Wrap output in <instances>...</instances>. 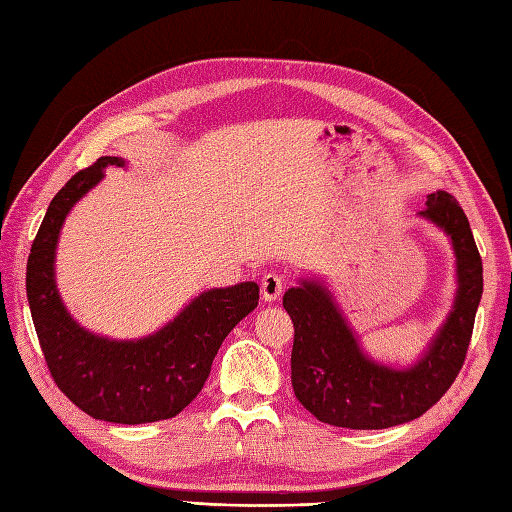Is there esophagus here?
I'll use <instances>...</instances> for the list:
<instances>
[{
	"instance_id": "34e87169",
	"label": "esophagus",
	"mask_w": 512,
	"mask_h": 512,
	"mask_svg": "<svg viewBox=\"0 0 512 512\" xmlns=\"http://www.w3.org/2000/svg\"><path fill=\"white\" fill-rule=\"evenodd\" d=\"M284 277L281 275H277V273H268V275H264L262 277V297L266 299V301H275V299H279L281 297V292H284Z\"/></svg>"
}]
</instances>
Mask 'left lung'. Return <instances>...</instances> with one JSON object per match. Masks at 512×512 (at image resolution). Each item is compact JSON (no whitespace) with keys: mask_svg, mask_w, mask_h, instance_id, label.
Listing matches in <instances>:
<instances>
[{"mask_svg":"<svg viewBox=\"0 0 512 512\" xmlns=\"http://www.w3.org/2000/svg\"><path fill=\"white\" fill-rule=\"evenodd\" d=\"M420 215L451 237L458 257V297L429 352L413 367L391 369L369 361L321 284L303 281L284 295V308L295 325L292 389L321 422L345 429L396 427L436 405L460 374L482 299V257L453 195H427Z\"/></svg>","mask_w":512,"mask_h":512,"instance_id":"obj_1","label":"left lung"}]
</instances>
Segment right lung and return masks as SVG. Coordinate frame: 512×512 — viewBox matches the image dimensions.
I'll return each instance as SVG.
<instances>
[{
    "label": "right lung",
    "instance_id": "obj_1",
    "mask_svg": "<svg viewBox=\"0 0 512 512\" xmlns=\"http://www.w3.org/2000/svg\"><path fill=\"white\" fill-rule=\"evenodd\" d=\"M107 165L123 158L101 156L54 195L26 266L32 323L54 383L88 416L116 424H143L178 416L200 394L222 341L257 308L259 286L244 281L193 299L160 332L138 341H107L76 323L54 286V248L65 215Z\"/></svg>",
    "mask_w": 512,
    "mask_h": 512
}]
</instances>
